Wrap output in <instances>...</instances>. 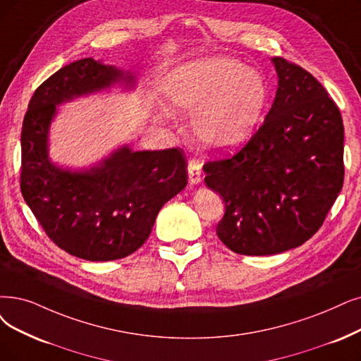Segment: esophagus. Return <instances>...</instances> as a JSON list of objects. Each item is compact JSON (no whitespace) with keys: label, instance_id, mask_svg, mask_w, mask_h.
<instances>
[{"label":"esophagus","instance_id":"esophagus-1","mask_svg":"<svg viewBox=\"0 0 361 361\" xmlns=\"http://www.w3.org/2000/svg\"><path fill=\"white\" fill-rule=\"evenodd\" d=\"M188 175H190V182L192 185H197L203 179V170H201V163L195 158H191L188 161Z\"/></svg>","mask_w":361,"mask_h":361}]
</instances>
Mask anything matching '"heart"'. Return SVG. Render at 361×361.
<instances>
[{
  "label": "heart",
  "mask_w": 361,
  "mask_h": 361,
  "mask_svg": "<svg viewBox=\"0 0 361 361\" xmlns=\"http://www.w3.org/2000/svg\"><path fill=\"white\" fill-rule=\"evenodd\" d=\"M164 94L171 112H195L197 137L218 149L235 148L246 140L267 104L262 77L224 56L206 57L170 72Z\"/></svg>",
  "instance_id": "1"
}]
</instances>
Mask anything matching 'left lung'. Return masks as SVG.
<instances>
[{
  "label": "left lung",
  "instance_id": "8db88e82",
  "mask_svg": "<svg viewBox=\"0 0 361 361\" xmlns=\"http://www.w3.org/2000/svg\"><path fill=\"white\" fill-rule=\"evenodd\" d=\"M279 89L264 124L237 154L207 161L225 203L216 234L238 255L298 247L323 225L343 185L339 108L308 71L274 57Z\"/></svg>",
  "mask_w": 361,
  "mask_h": 361
}]
</instances>
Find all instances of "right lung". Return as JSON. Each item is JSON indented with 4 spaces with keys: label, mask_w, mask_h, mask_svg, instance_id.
<instances>
[{
    "label": "right lung",
    "mask_w": 361,
    "mask_h": 361,
    "mask_svg": "<svg viewBox=\"0 0 361 361\" xmlns=\"http://www.w3.org/2000/svg\"><path fill=\"white\" fill-rule=\"evenodd\" d=\"M133 77L92 57L72 62L35 90L22 126L20 191L47 237L85 261H114L136 252L167 201L188 183L180 148H121L90 170L71 171L47 158L56 105Z\"/></svg>",
    "instance_id": "add662e5"
}]
</instances>
